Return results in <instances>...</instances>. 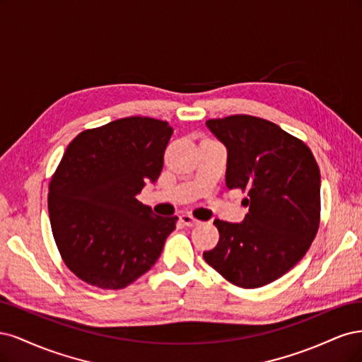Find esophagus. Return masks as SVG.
<instances>
[{
	"instance_id": "1",
	"label": "esophagus",
	"mask_w": 362,
	"mask_h": 362,
	"mask_svg": "<svg viewBox=\"0 0 362 362\" xmlns=\"http://www.w3.org/2000/svg\"><path fill=\"white\" fill-rule=\"evenodd\" d=\"M180 221H181L182 225H185V226H196V225L201 223V222L198 221V218H194L192 214H181V216H180Z\"/></svg>"
}]
</instances>
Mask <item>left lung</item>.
<instances>
[{"mask_svg": "<svg viewBox=\"0 0 362 362\" xmlns=\"http://www.w3.org/2000/svg\"><path fill=\"white\" fill-rule=\"evenodd\" d=\"M228 151L226 185L247 193L242 223L216 218L218 243L205 261L237 287L258 288L294 267L320 223V169L311 149L266 119L206 120Z\"/></svg>", "mask_w": 362, "mask_h": 362, "instance_id": "obj_1", "label": "left lung"}]
</instances>
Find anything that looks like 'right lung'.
<instances>
[{"instance_id": "obj_1", "label": "right lung", "mask_w": 362, "mask_h": 362, "mask_svg": "<svg viewBox=\"0 0 362 362\" xmlns=\"http://www.w3.org/2000/svg\"><path fill=\"white\" fill-rule=\"evenodd\" d=\"M172 133L164 120L131 116L69 144L48 211L64 264L81 281L120 290L156 264L178 217L157 216L136 196L160 177Z\"/></svg>"}]
</instances>
